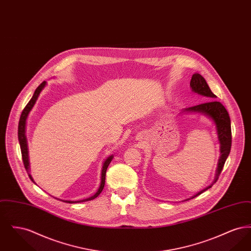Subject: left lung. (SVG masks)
<instances>
[{
  "label": "left lung",
  "mask_w": 251,
  "mask_h": 251,
  "mask_svg": "<svg viewBox=\"0 0 251 251\" xmlns=\"http://www.w3.org/2000/svg\"><path fill=\"white\" fill-rule=\"evenodd\" d=\"M190 88L192 92L206 97L208 100H213L216 98V96L211 91L206 80L200 73L193 74L191 81H190ZM179 114H201L212 120L215 124L218 142L220 145L219 146L220 156L217 162V167L215 169V179L213 180L212 184H210L201 191L198 192L196 195L192 196L190 199L185 200V201H188L201 195L207 189L211 188L218 179V177L223 169L224 164L227 160V156L229 154L230 148H231L230 119L226 108L224 107L219 101H216V100H210L208 102H204L193 107L185 108Z\"/></svg>",
  "instance_id": "left-lung-1"
}]
</instances>
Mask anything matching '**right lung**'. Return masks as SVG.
Here are the masks:
<instances>
[{
	"mask_svg": "<svg viewBox=\"0 0 251 251\" xmlns=\"http://www.w3.org/2000/svg\"><path fill=\"white\" fill-rule=\"evenodd\" d=\"M47 85V82H43L42 84H39L38 87L36 88L34 95L32 97V99L30 100V101L27 103V105L25 106V108L22 113V116L20 118V121H19V128H18V137H19V142H20V146H21V151H22V155H23V161H24V167L29 175V178L30 179L34 182L35 180L33 179L32 175L30 174V162H29V151H28V144H27V137H26V121H27V118L31 112V110L34 107V105L36 104V100L38 99V97L40 95L41 91L45 88V86ZM114 155L108 156L107 158L104 160L103 164H102V168H101V174H100V187L98 189V191L96 192L95 194L90 197V198H87V199H84V200H81V201H65V200H59L62 201L64 202L67 203H79L83 202V201H92L96 199L104 187V184H105V175H106V170H107L108 166L109 164L111 163V161L113 160ZM56 199V198H55ZM58 200V199H57Z\"/></svg>",
	"mask_w": 251,
	"mask_h": 251,
	"instance_id": "right-lung-1",
	"label": "right lung"
}]
</instances>
